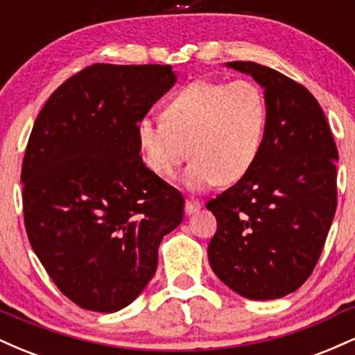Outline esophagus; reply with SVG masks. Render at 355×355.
I'll list each match as a JSON object with an SVG mask.
<instances>
[{
    "mask_svg": "<svg viewBox=\"0 0 355 355\" xmlns=\"http://www.w3.org/2000/svg\"><path fill=\"white\" fill-rule=\"evenodd\" d=\"M198 209H200V202L193 200V198H187V202H185V214L187 215L195 214Z\"/></svg>",
    "mask_w": 355,
    "mask_h": 355,
    "instance_id": "34e87169",
    "label": "esophagus"
}]
</instances>
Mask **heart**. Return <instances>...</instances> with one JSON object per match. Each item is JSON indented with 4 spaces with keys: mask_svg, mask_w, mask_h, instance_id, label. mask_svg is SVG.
Instances as JSON below:
<instances>
[{
    "mask_svg": "<svg viewBox=\"0 0 355 355\" xmlns=\"http://www.w3.org/2000/svg\"><path fill=\"white\" fill-rule=\"evenodd\" d=\"M164 121L144 118L137 141L145 165L172 178L193 158L185 182L203 190L218 180H242L263 148L268 107L263 89L252 80H198L182 88L164 110Z\"/></svg>",
    "mask_w": 355,
    "mask_h": 355,
    "instance_id": "b5f03b06",
    "label": "heart"
}]
</instances>
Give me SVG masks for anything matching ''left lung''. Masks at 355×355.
Wrapping results in <instances>:
<instances>
[{"label": "left lung", "instance_id": "left-lung-1", "mask_svg": "<svg viewBox=\"0 0 355 355\" xmlns=\"http://www.w3.org/2000/svg\"><path fill=\"white\" fill-rule=\"evenodd\" d=\"M227 67L266 89L268 121L254 168L207 203L217 218L209 262L239 295L280 299L311 277L322 254L337 207L339 153L307 88L254 61Z\"/></svg>", "mask_w": 355, "mask_h": 355}]
</instances>
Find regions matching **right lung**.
<instances>
[{
  "mask_svg": "<svg viewBox=\"0 0 355 355\" xmlns=\"http://www.w3.org/2000/svg\"><path fill=\"white\" fill-rule=\"evenodd\" d=\"M170 64L87 67L53 92L21 166L28 239L71 302L132 304L155 275L162 239L183 220L182 193L146 168L137 125L173 87Z\"/></svg>",
  "mask_w": 355,
  "mask_h": 355,
  "instance_id": "add662e5",
  "label": "right lung"
}]
</instances>
